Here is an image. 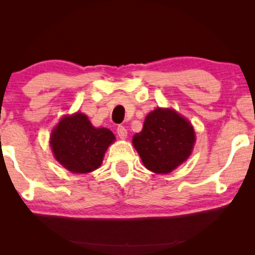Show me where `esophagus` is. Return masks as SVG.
<instances>
[{"label": "esophagus", "instance_id": "obj_1", "mask_svg": "<svg viewBox=\"0 0 255 255\" xmlns=\"http://www.w3.org/2000/svg\"><path fill=\"white\" fill-rule=\"evenodd\" d=\"M117 133H118V136L122 138V139H126L127 138V129L125 128L124 126H118L117 127Z\"/></svg>", "mask_w": 255, "mask_h": 255}]
</instances>
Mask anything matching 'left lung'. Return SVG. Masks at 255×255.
<instances>
[{
    "label": "left lung",
    "mask_w": 255,
    "mask_h": 255,
    "mask_svg": "<svg viewBox=\"0 0 255 255\" xmlns=\"http://www.w3.org/2000/svg\"><path fill=\"white\" fill-rule=\"evenodd\" d=\"M195 131L187 119L172 109L157 108L147 115L143 130L132 144L146 169L155 173H170L192 152Z\"/></svg>",
    "instance_id": "left-lung-1"
}]
</instances>
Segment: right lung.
<instances>
[{"label": "right lung", "mask_w": 255, "mask_h": 255, "mask_svg": "<svg viewBox=\"0 0 255 255\" xmlns=\"http://www.w3.org/2000/svg\"><path fill=\"white\" fill-rule=\"evenodd\" d=\"M115 135L108 128H94L83 114L65 116L50 135L54 156L73 173H88L101 165Z\"/></svg>", "instance_id": "add662e5"}]
</instances>
